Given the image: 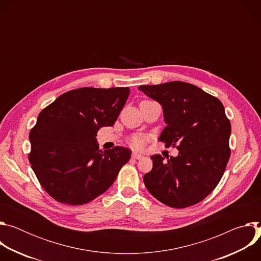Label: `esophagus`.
Here are the masks:
<instances>
[{"label": "esophagus", "mask_w": 261, "mask_h": 261, "mask_svg": "<svg viewBox=\"0 0 261 261\" xmlns=\"http://www.w3.org/2000/svg\"><path fill=\"white\" fill-rule=\"evenodd\" d=\"M132 158H133V159H136V160H139V159H142L143 157H142L141 155L137 154V153H133V154H132Z\"/></svg>", "instance_id": "1"}]
</instances>
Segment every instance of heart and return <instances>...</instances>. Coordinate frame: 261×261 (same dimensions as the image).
Wrapping results in <instances>:
<instances>
[{"label": "heart", "mask_w": 261, "mask_h": 261, "mask_svg": "<svg viewBox=\"0 0 261 261\" xmlns=\"http://www.w3.org/2000/svg\"><path fill=\"white\" fill-rule=\"evenodd\" d=\"M130 144L136 150H142L145 144V138L141 135H134L130 139Z\"/></svg>", "instance_id": "heart-1"}]
</instances>
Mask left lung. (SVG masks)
<instances>
[{
	"label": "left lung",
	"instance_id": "1",
	"mask_svg": "<svg viewBox=\"0 0 261 261\" xmlns=\"http://www.w3.org/2000/svg\"><path fill=\"white\" fill-rule=\"evenodd\" d=\"M158 101L167 126L159 140L175 146L177 157L152 156L153 168L143 176L146 189L162 203L176 208L194 205L217 187L230 157L231 125L222 102L188 83L140 86Z\"/></svg>",
	"mask_w": 261,
	"mask_h": 261
}]
</instances>
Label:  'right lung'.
Returning a JSON list of instances; mask_svg holds the SVG:
<instances>
[{
  "mask_svg": "<svg viewBox=\"0 0 261 261\" xmlns=\"http://www.w3.org/2000/svg\"><path fill=\"white\" fill-rule=\"evenodd\" d=\"M129 88H81L62 94L43 108L30 131V164L55 200L82 205L104 193L116 180L131 152L99 150L100 128L114 126Z\"/></svg>",
  "mask_w": 261,
  "mask_h": 261,
  "instance_id": "1",
  "label": "right lung"
}]
</instances>
